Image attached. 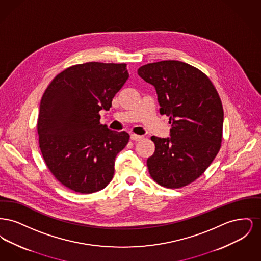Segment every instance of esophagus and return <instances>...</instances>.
<instances>
[{
  "mask_svg": "<svg viewBox=\"0 0 261 261\" xmlns=\"http://www.w3.org/2000/svg\"><path fill=\"white\" fill-rule=\"evenodd\" d=\"M131 140L132 141H141L143 139V136H140V135H137V134H131Z\"/></svg>",
  "mask_w": 261,
  "mask_h": 261,
  "instance_id": "esophagus-1",
  "label": "esophagus"
}]
</instances>
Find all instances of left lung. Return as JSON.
<instances>
[{"instance_id":"left-lung-1","label":"left lung","mask_w":261,"mask_h":261,"mask_svg":"<svg viewBox=\"0 0 261 261\" xmlns=\"http://www.w3.org/2000/svg\"><path fill=\"white\" fill-rule=\"evenodd\" d=\"M155 88L162 114L169 116L170 138L150 139L147 165L161 186L178 189L198 179L217 155L222 142L223 107L211 79L197 67L162 61L138 69Z\"/></svg>"}]
</instances>
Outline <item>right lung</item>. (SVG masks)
Listing matches in <instances>:
<instances>
[{
  "mask_svg": "<svg viewBox=\"0 0 261 261\" xmlns=\"http://www.w3.org/2000/svg\"><path fill=\"white\" fill-rule=\"evenodd\" d=\"M128 77L125 63L75 64L57 75L43 94L39 147L55 178L73 192L92 194L112 181L115 156L130 136L100 124L99 112L111 109Z\"/></svg>",
  "mask_w": 261,
  "mask_h": 261,
  "instance_id": "1",
  "label": "right lung"
}]
</instances>
